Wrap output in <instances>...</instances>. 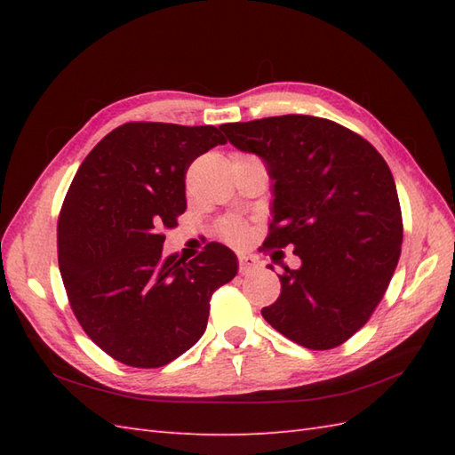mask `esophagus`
Returning a JSON list of instances; mask_svg holds the SVG:
<instances>
[{"label": "esophagus", "mask_w": 455, "mask_h": 455, "mask_svg": "<svg viewBox=\"0 0 455 455\" xmlns=\"http://www.w3.org/2000/svg\"><path fill=\"white\" fill-rule=\"evenodd\" d=\"M256 267H258L256 258L248 256V254H238V269H240V274L246 275L250 272H254Z\"/></svg>", "instance_id": "obj_1"}]
</instances>
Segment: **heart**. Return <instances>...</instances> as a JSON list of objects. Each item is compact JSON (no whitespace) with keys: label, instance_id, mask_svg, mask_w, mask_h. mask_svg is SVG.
Here are the masks:
<instances>
[{"label":"heart","instance_id":"heart-1","mask_svg":"<svg viewBox=\"0 0 455 455\" xmlns=\"http://www.w3.org/2000/svg\"><path fill=\"white\" fill-rule=\"evenodd\" d=\"M220 235L230 240V243H243L248 235V227L246 222L240 219H227L220 225Z\"/></svg>","mask_w":455,"mask_h":455}]
</instances>
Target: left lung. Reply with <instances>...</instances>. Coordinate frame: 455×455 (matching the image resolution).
Wrapping results in <instances>:
<instances>
[{
    "mask_svg": "<svg viewBox=\"0 0 455 455\" xmlns=\"http://www.w3.org/2000/svg\"><path fill=\"white\" fill-rule=\"evenodd\" d=\"M238 150L264 158L274 219L264 250L295 246L266 321L308 350L344 344L387 291L403 243V215L387 162L360 134L311 115L220 124Z\"/></svg>",
    "mask_w": 455,
    "mask_h": 455,
    "instance_id": "8db88e82",
    "label": "left lung"
}]
</instances>
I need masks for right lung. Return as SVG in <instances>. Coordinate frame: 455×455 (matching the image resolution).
I'll use <instances>...</instances> for the list:
<instances>
[{
    "instance_id": "add662e5",
    "label": "right lung",
    "mask_w": 455,
    "mask_h": 455,
    "mask_svg": "<svg viewBox=\"0 0 455 455\" xmlns=\"http://www.w3.org/2000/svg\"><path fill=\"white\" fill-rule=\"evenodd\" d=\"M227 139L212 124L124 123L85 156L58 215V266L84 332L131 367H162L205 332L211 295L238 272L233 250L207 243L162 254L164 228L186 211L191 162Z\"/></svg>"
}]
</instances>
